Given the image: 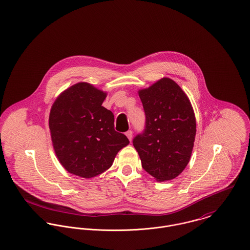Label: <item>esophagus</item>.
Segmentation results:
<instances>
[{
  "instance_id": "1",
  "label": "esophagus",
  "mask_w": 250,
  "mask_h": 250,
  "mask_svg": "<svg viewBox=\"0 0 250 250\" xmlns=\"http://www.w3.org/2000/svg\"><path fill=\"white\" fill-rule=\"evenodd\" d=\"M125 135H126V137L128 138V140H129V141H131V140H132V137H133V132H132L131 130H128V131H126V132H125Z\"/></svg>"
}]
</instances>
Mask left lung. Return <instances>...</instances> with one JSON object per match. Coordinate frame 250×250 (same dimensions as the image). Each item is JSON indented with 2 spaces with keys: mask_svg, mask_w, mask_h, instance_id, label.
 <instances>
[{
  "mask_svg": "<svg viewBox=\"0 0 250 250\" xmlns=\"http://www.w3.org/2000/svg\"><path fill=\"white\" fill-rule=\"evenodd\" d=\"M146 127L133 139L143 168L158 182L179 176L188 166L196 135V119L187 94L169 78L139 90Z\"/></svg>",
  "mask_w": 250,
  "mask_h": 250,
  "instance_id": "obj_1",
  "label": "left lung"
}]
</instances>
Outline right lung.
<instances>
[{"mask_svg": "<svg viewBox=\"0 0 250 250\" xmlns=\"http://www.w3.org/2000/svg\"><path fill=\"white\" fill-rule=\"evenodd\" d=\"M106 93L78 83L60 94L49 114V129L59 162L68 172L92 178L107 170L129 144L114 129V115L104 107Z\"/></svg>", "mask_w": 250, "mask_h": 250, "instance_id": "right-lung-1", "label": "right lung"}]
</instances>
